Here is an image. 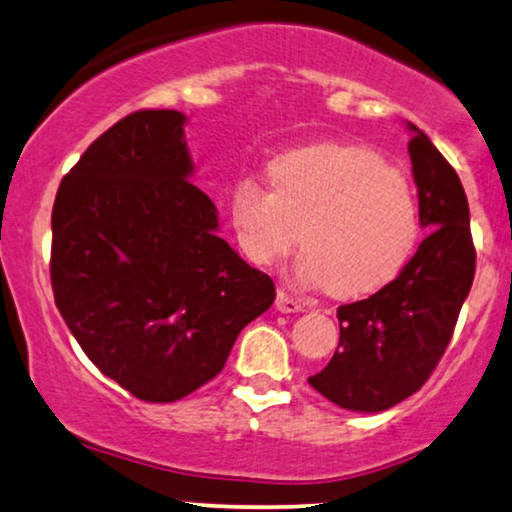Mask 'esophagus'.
I'll use <instances>...</instances> for the list:
<instances>
[{"label":"esophagus","mask_w":512,"mask_h":512,"mask_svg":"<svg viewBox=\"0 0 512 512\" xmlns=\"http://www.w3.org/2000/svg\"><path fill=\"white\" fill-rule=\"evenodd\" d=\"M276 308L280 313H301L304 311V304H301L299 299H294L292 294H287L285 290H278Z\"/></svg>","instance_id":"obj_1"}]
</instances>
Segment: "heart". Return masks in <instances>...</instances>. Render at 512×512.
<instances>
[{"mask_svg": "<svg viewBox=\"0 0 512 512\" xmlns=\"http://www.w3.org/2000/svg\"><path fill=\"white\" fill-rule=\"evenodd\" d=\"M269 187L243 178L229 197L236 239L255 264L285 257L299 241L306 285L357 299L392 283L420 239L413 183L371 148L318 143L269 162Z\"/></svg>", "mask_w": 512, "mask_h": 512, "instance_id": "b5f03b06", "label": "heart"}]
</instances>
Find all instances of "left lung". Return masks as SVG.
<instances>
[{
	"mask_svg": "<svg viewBox=\"0 0 512 512\" xmlns=\"http://www.w3.org/2000/svg\"><path fill=\"white\" fill-rule=\"evenodd\" d=\"M420 225L427 239L383 290L338 306V348L313 390L336 406L380 413L427 383L455 331L475 276L469 201L457 171L427 134L408 125Z\"/></svg>",
	"mask_w": 512,
	"mask_h": 512,
	"instance_id": "left-lung-1",
	"label": "left lung"
}]
</instances>
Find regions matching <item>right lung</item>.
<instances>
[{"label": "right lung", "instance_id": "obj_1", "mask_svg": "<svg viewBox=\"0 0 512 512\" xmlns=\"http://www.w3.org/2000/svg\"><path fill=\"white\" fill-rule=\"evenodd\" d=\"M183 125L171 109L129 113L90 143L53 204L57 311L90 362L148 403L218 376L241 329L276 299L187 181Z\"/></svg>", "mask_w": 512, "mask_h": 512}]
</instances>
